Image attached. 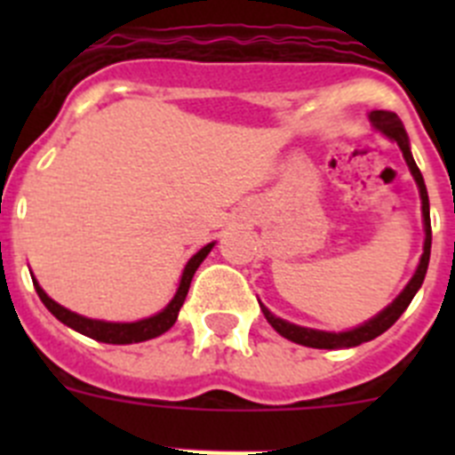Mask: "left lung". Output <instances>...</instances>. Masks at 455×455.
Returning <instances> with one entry per match:
<instances>
[{
    "label": "left lung",
    "mask_w": 455,
    "mask_h": 455,
    "mask_svg": "<svg viewBox=\"0 0 455 455\" xmlns=\"http://www.w3.org/2000/svg\"><path fill=\"white\" fill-rule=\"evenodd\" d=\"M369 120H371L373 130H378L383 136H387L389 140H394L396 146L403 152V159L408 164L412 178H415L417 188H419V198H421V216H424V252L419 257V264L415 268V275L410 277V283L405 284L403 291L383 309L378 312L376 316H371L369 321H364L363 325L357 328H351V331H341V332H331V331H315V328H305V325H296L291 321H284L280 316H275L267 305L259 303L264 316H267L268 323L273 325V331L280 332L284 339L293 341V344H303V347L309 348H353L360 347L364 341L376 339L378 335H383L387 328H392L396 323L401 315L408 309L410 300L415 299V293L419 291L421 283H424L426 271H428V259H431V204H428V191H426L424 178H421V171L417 168L415 159H412V152H410V139L405 134V127L401 123V118L392 111H371L369 114Z\"/></svg>",
    "instance_id": "8db88e82"
}]
</instances>
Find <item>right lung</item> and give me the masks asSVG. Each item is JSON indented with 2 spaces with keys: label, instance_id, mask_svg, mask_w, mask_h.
I'll return each mask as SVG.
<instances>
[{
  "label": "right lung",
  "instance_id": "right-lung-1",
  "mask_svg": "<svg viewBox=\"0 0 455 455\" xmlns=\"http://www.w3.org/2000/svg\"><path fill=\"white\" fill-rule=\"evenodd\" d=\"M216 246V241L207 243V246L200 248L196 255L191 257L184 267L182 277H180V287L172 296L171 303L162 309V312H156V315L148 316V319H140V321H130V323H123V321H102V319H88V316L77 315V312H72V309L63 307L59 305L56 300H52L50 296L45 293V289L40 287L38 280L31 275L34 280V287L36 293L40 296L43 305L50 309L52 315L56 319L66 323L68 328L72 331L82 332V335L91 337L95 341H104V344H139V341H148V339H155V337L164 335L166 331H171L172 323L178 321L180 315V307L184 305V299H187L188 287H191V280H193V273L198 271V267L203 264L204 257L212 252V248Z\"/></svg>",
  "mask_w": 455,
  "mask_h": 455
}]
</instances>
